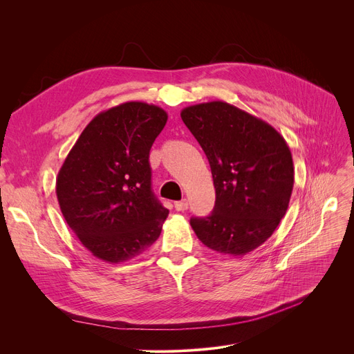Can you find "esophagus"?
I'll return each mask as SVG.
<instances>
[{"label":"esophagus","instance_id":"esophagus-1","mask_svg":"<svg viewBox=\"0 0 354 354\" xmlns=\"http://www.w3.org/2000/svg\"><path fill=\"white\" fill-rule=\"evenodd\" d=\"M189 207V203L187 199H182V201H178L175 202V209L176 211H187Z\"/></svg>","mask_w":354,"mask_h":354}]
</instances>
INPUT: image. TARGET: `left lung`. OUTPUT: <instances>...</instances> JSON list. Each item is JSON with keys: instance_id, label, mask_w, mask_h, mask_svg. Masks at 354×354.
Returning <instances> with one entry per match:
<instances>
[{"instance_id": "left-lung-1", "label": "left lung", "mask_w": 354, "mask_h": 354, "mask_svg": "<svg viewBox=\"0 0 354 354\" xmlns=\"http://www.w3.org/2000/svg\"><path fill=\"white\" fill-rule=\"evenodd\" d=\"M180 118L205 152L215 187L207 218H191L203 245L225 255L254 251L286 215L294 165L284 138L267 122L215 100L185 107Z\"/></svg>"}]
</instances>
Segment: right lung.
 Listing matches in <instances>:
<instances>
[{
  "instance_id": "obj_1",
  "label": "right lung",
  "mask_w": 354,
  "mask_h": 354,
  "mask_svg": "<svg viewBox=\"0 0 354 354\" xmlns=\"http://www.w3.org/2000/svg\"><path fill=\"white\" fill-rule=\"evenodd\" d=\"M166 120L143 102L100 111L60 167L55 194L67 225L106 263L135 258L160 235L169 211L151 189L149 151Z\"/></svg>"
}]
</instances>
